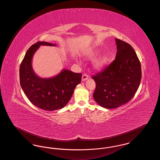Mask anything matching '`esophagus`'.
I'll return each instance as SVG.
<instances>
[{"label": "esophagus", "mask_w": 160, "mask_h": 160, "mask_svg": "<svg viewBox=\"0 0 160 160\" xmlns=\"http://www.w3.org/2000/svg\"><path fill=\"white\" fill-rule=\"evenodd\" d=\"M89 78V76L87 74H84L82 76V80L84 82L86 80H88Z\"/></svg>", "instance_id": "obj_1"}]
</instances>
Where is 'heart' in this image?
Returning <instances> with one entry per match:
<instances>
[{"mask_svg": "<svg viewBox=\"0 0 160 160\" xmlns=\"http://www.w3.org/2000/svg\"><path fill=\"white\" fill-rule=\"evenodd\" d=\"M97 55V53H91L90 54V56L91 57H94L96 56ZM108 62V58H107L106 56H104L102 57L101 58H99V59H98L97 61L95 62V67L98 69H101Z\"/></svg>", "mask_w": 160, "mask_h": 160, "instance_id": "heart-1", "label": "heart"}]
</instances>
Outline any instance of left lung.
Returning a JSON list of instances; mask_svg holds the SVG:
<instances>
[{
  "label": "left lung",
  "instance_id": "1",
  "mask_svg": "<svg viewBox=\"0 0 160 160\" xmlns=\"http://www.w3.org/2000/svg\"><path fill=\"white\" fill-rule=\"evenodd\" d=\"M117 53L114 61L92 76L96 83L95 101L106 108H116L129 102L136 93L141 78V64L129 44L115 38Z\"/></svg>",
  "mask_w": 160,
  "mask_h": 160
}]
</instances>
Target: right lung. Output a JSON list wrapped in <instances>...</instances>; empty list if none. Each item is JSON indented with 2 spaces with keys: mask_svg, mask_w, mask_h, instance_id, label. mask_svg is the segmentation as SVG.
Segmentation results:
<instances>
[{
  "mask_svg": "<svg viewBox=\"0 0 160 160\" xmlns=\"http://www.w3.org/2000/svg\"><path fill=\"white\" fill-rule=\"evenodd\" d=\"M40 46H56L47 42H37L28 50L20 67V82L27 98L39 108L48 111L61 109L69 101L74 89L82 80L81 73L63 69L51 78H41L33 71L32 60Z\"/></svg>",
  "mask_w": 160,
  "mask_h": 160,
  "instance_id": "add662e5",
  "label": "right lung"
}]
</instances>
